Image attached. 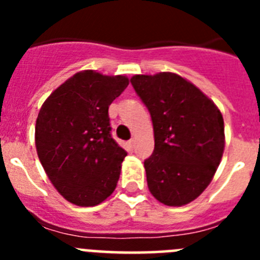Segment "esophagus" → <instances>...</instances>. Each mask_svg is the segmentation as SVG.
Returning a JSON list of instances; mask_svg holds the SVG:
<instances>
[{
  "label": "esophagus",
  "instance_id": "34e87169",
  "mask_svg": "<svg viewBox=\"0 0 260 260\" xmlns=\"http://www.w3.org/2000/svg\"><path fill=\"white\" fill-rule=\"evenodd\" d=\"M128 146H130V147L134 146V138H133V139H130V141H128Z\"/></svg>",
  "mask_w": 260,
  "mask_h": 260
}]
</instances>
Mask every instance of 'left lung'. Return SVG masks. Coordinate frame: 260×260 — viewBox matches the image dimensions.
<instances>
[{"instance_id": "obj_1", "label": "left lung", "mask_w": 260, "mask_h": 260, "mask_svg": "<svg viewBox=\"0 0 260 260\" xmlns=\"http://www.w3.org/2000/svg\"><path fill=\"white\" fill-rule=\"evenodd\" d=\"M132 84L152 118L155 150L144 161L148 189L165 206L189 204L210 185L221 161V112L176 73L138 74Z\"/></svg>"}]
</instances>
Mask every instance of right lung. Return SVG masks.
<instances>
[{
	"instance_id": "add662e5",
	"label": "right lung",
	"mask_w": 260,
	"mask_h": 260,
	"mask_svg": "<svg viewBox=\"0 0 260 260\" xmlns=\"http://www.w3.org/2000/svg\"><path fill=\"white\" fill-rule=\"evenodd\" d=\"M125 75L83 70L43 103L35 126L39 160L68 202L92 207L116 189L127 155L110 135L108 108L127 87Z\"/></svg>"
}]
</instances>
